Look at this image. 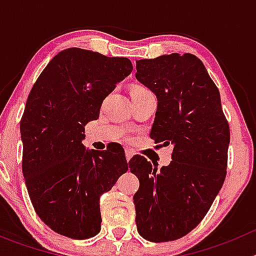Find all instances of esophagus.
Here are the masks:
<instances>
[{
  "label": "esophagus",
  "mask_w": 256,
  "mask_h": 256,
  "mask_svg": "<svg viewBox=\"0 0 256 256\" xmlns=\"http://www.w3.org/2000/svg\"><path fill=\"white\" fill-rule=\"evenodd\" d=\"M132 156H133V151L132 150H126V160H128V162H130Z\"/></svg>",
  "instance_id": "1"
}]
</instances>
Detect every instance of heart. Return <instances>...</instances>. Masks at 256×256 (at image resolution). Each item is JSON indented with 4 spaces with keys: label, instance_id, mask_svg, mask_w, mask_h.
Returning a JSON list of instances; mask_svg holds the SVG:
<instances>
[{
    "label": "heart",
    "instance_id": "b5f03b06",
    "mask_svg": "<svg viewBox=\"0 0 256 256\" xmlns=\"http://www.w3.org/2000/svg\"><path fill=\"white\" fill-rule=\"evenodd\" d=\"M144 91H148V90L144 87H134L133 88L132 94H140V92H144Z\"/></svg>",
    "mask_w": 256,
    "mask_h": 256
}]
</instances>
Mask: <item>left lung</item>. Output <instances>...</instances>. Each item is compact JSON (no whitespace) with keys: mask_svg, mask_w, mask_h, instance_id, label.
Returning a JSON list of instances; mask_svg holds the SVG:
<instances>
[{"mask_svg":"<svg viewBox=\"0 0 256 256\" xmlns=\"http://www.w3.org/2000/svg\"><path fill=\"white\" fill-rule=\"evenodd\" d=\"M136 68L137 80L158 98L150 137L173 144L170 164L160 169L141 155L130 160L140 180L133 196L136 224L144 240L166 242L191 232L220 191L230 126L218 88L195 55L144 58Z\"/></svg>","mask_w":256,"mask_h":256,"instance_id":"1","label":"left lung"}]
</instances>
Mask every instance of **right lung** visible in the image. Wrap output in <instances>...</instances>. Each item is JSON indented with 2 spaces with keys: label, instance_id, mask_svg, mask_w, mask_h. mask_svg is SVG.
Wrapping results in <instances>:
<instances>
[{
  "label": "right lung",
  "instance_id": "add662e5",
  "mask_svg": "<svg viewBox=\"0 0 256 256\" xmlns=\"http://www.w3.org/2000/svg\"><path fill=\"white\" fill-rule=\"evenodd\" d=\"M132 70L130 58L72 47L32 87L20 120L22 174L37 216L56 234L86 240L100 232L101 195L128 162L119 144L87 150L84 126L98 119L105 97Z\"/></svg>",
  "mask_w": 256,
  "mask_h": 256
}]
</instances>
